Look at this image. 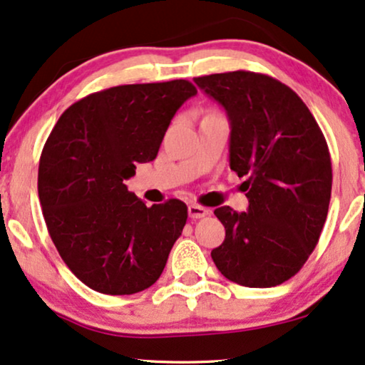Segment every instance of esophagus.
Returning a JSON list of instances; mask_svg holds the SVG:
<instances>
[{
  "label": "esophagus",
  "mask_w": 365,
  "mask_h": 365,
  "mask_svg": "<svg viewBox=\"0 0 365 365\" xmlns=\"http://www.w3.org/2000/svg\"><path fill=\"white\" fill-rule=\"evenodd\" d=\"M188 215H190V218L198 220V218H203V217H208V215H212V210L205 208V207H202V205L192 203L188 207Z\"/></svg>",
  "instance_id": "esophagus-1"
}]
</instances>
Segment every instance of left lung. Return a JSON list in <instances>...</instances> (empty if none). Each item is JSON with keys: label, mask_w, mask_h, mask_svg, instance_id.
<instances>
[{"label": "left lung", "mask_w": 365, "mask_h": 365, "mask_svg": "<svg viewBox=\"0 0 365 365\" xmlns=\"http://www.w3.org/2000/svg\"><path fill=\"white\" fill-rule=\"evenodd\" d=\"M230 120V168L243 182L248 212L220 207L225 241L212 258L225 278L246 287L284 283L316 248L329 210L331 155L301 97L250 71L195 78Z\"/></svg>", "instance_id": "obj_1"}]
</instances>
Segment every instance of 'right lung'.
<instances>
[{
    "label": "right lung",
    "instance_id": "1",
    "mask_svg": "<svg viewBox=\"0 0 365 365\" xmlns=\"http://www.w3.org/2000/svg\"><path fill=\"white\" fill-rule=\"evenodd\" d=\"M197 94L185 79L94 92L46 140L38 193L61 258L91 289L124 296L160 278L187 223L180 200L147 207L124 180L157 157L175 112Z\"/></svg>",
    "mask_w": 365,
    "mask_h": 365
}]
</instances>
